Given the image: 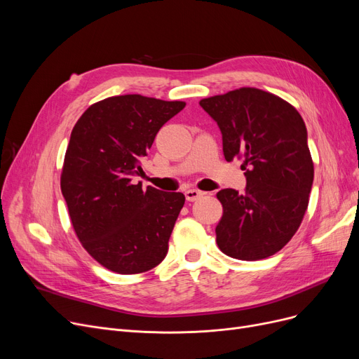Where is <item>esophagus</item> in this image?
Wrapping results in <instances>:
<instances>
[{
    "label": "esophagus",
    "mask_w": 359,
    "mask_h": 359,
    "mask_svg": "<svg viewBox=\"0 0 359 359\" xmlns=\"http://www.w3.org/2000/svg\"><path fill=\"white\" fill-rule=\"evenodd\" d=\"M184 195H186V199H187V201L194 202V201H198L199 198H202V196H203V192H201V191H198V189H189V191L184 192Z\"/></svg>",
    "instance_id": "1"
}]
</instances>
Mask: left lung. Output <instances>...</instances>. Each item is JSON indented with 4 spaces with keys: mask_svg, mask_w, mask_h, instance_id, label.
<instances>
[{
    "mask_svg": "<svg viewBox=\"0 0 359 359\" xmlns=\"http://www.w3.org/2000/svg\"><path fill=\"white\" fill-rule=\"evenodd\" d=\"M199 104L221 130L225 160H244L246 194H217L224 210L218 248L240 260L269 257L291 240L309 206L314 165L306 123L290 103L252 87Z\"/></svg>",
    "mask_w": 359,
    "mask_h": 359,
    "instance_id": "left-lung-1",
    "label": "left lung"
}]
</instances>
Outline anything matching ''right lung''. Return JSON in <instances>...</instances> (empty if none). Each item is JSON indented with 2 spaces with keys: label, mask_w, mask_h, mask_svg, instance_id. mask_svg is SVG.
Wrapping results in <instances>:
<instances>
[{
  "label": "right lung",
  "mask_w": 359,
  "mask_h": 359,
  "mask_svg": "<svg viewBox=\"0 0 359 359\" xmlns=\"http://www.w3.org/2000/svg\"><path fill=\"white\" fill-rule=\"evenodd\" d=\"M186 103L125 94L90 106L75 123L61 175L72 227L84 249L122 275L156 268L184 205L180 192L142 189V172L160 128Z\"/></svg>",
  "instance_id": "right-lung-1"
}]
</instances>
